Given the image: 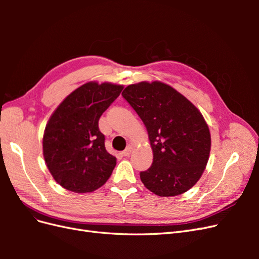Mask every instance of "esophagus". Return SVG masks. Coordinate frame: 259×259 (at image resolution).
I'll return each instance as SVG.
<instances>
[{"label":"esophagus","instance_id":"1","mask_svg":"<svg viewBox=\"0 0 259 259\" xmlns=\"http://www.w3.org/2000/svg\"><path fill=\"white\" fill-rule=\"evenodd\" d=\"M132 151H133V146L130 145V146H127L126 149H125V150L122 152V155H123V156H128Z\"/></svg>","mask_w":259,"mask_h":259}]
</instances>
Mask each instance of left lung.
<instances>
[{
    "instance_id": "1",
    "label": "left lung",
    "mask_w": 259,
    "mask_h": 259,
    "mask_svg": "<svg viewBox=\"0 0 259 259\" xmlns=\"http://www.w3.org/2000/svg\"><path fill=\"white\" fill-rule=\"evenodd\" d=\"M144 122L153 152L140 171L147 189L175 197L192 188L208 161L210 134L202 113L184 95L159 81L131 84L122 93Z\"/></svg>"
}]
</instances>
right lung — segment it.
Segmentation results:
<instances>
[{"label":"right lung","instance_id":"add662e5","mask_svg":"<svg viewBox=\"0 0 259 259\" xmlns=\"http://www.w3.org/2000/svg\"><path fill=\"white\" fill-rule=\"evenodd\" d=\"M123 85L89 82L54 111L43 136V155L54 179L65 189L95 191L111 176L115 156L108 153L98 121L119 97Z\"/></svg>","mask_w":259,"mask_h":259}]
</instances>
